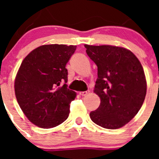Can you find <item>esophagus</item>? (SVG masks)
Instances as JSON below:
<instances>
[{
	"mask_svg": "<svg viewBox=\"0 0 159 159\" xmlns=\"http://www.w3.org/2000/svg\"><path fill=\"white\" fill-rule=\"evenodd\" d=\"M89 93V91H86V92H80V95H82V96H85V95H87Z\"/></svg>",
	"mask_w": 159,
	"mask_h": 159,
	"instance_id": "1",
	"label": "esophagus"
}]
</instances>
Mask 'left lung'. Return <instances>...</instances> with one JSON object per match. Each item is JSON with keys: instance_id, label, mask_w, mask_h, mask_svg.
Here are the masks:
<instances>
[{"instance_id": "obj_1", "label": "left lung", "mask_w": 159, "mask_h": 159, "mask_svg": "<svg viewBox=\"0 0 159 159\" xmlns=\"http://www.w3.org/2000/svg\"><path fill=\"white\" fill-rule=\"evenodd\" d=\"M86 52L98 67L94 92L100 105L91 111L95 124L118 129L140 110L147 94V81L139 60L126 48L111 45L85 44Z\"/></svg>"}]
</instances>
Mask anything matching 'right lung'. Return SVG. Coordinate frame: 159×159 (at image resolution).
I'll list each match as a JSON object with an SVG mask.
<instances>
[{"label":"right lung","mask_w":159,"mask_h":159,"mask_svg":"<svg viewBox=\"0 0 159 159\" xmlns=\"http://www.w3.org/2000/svg\"><path fill=\"white\" fill-rule=\"evenodd\" d=\"M76 46L48 44L24 59L15 80L16 100L26 117L41 128L61 124L76 93L68 89L66 64Z\"/></svg>","instance_id":"obj_1"}]
</instances>
